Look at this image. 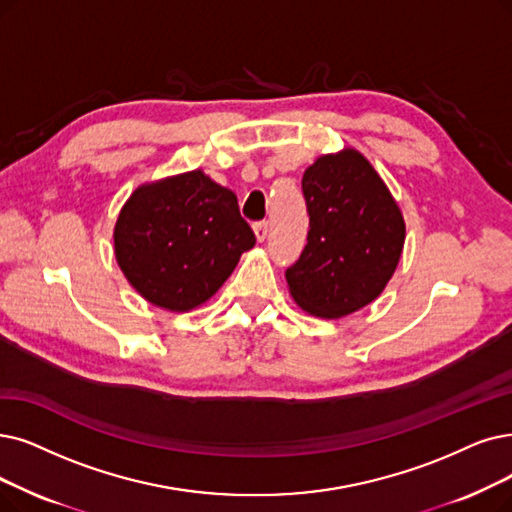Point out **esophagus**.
Here are the masks:
<instances>
[{
    "mask_svg": "<svg viewBox=\"0 0 512 512\" xmlns=\"http://www.w3.org/2000/svg\"><path fill=\"white\" fill-rule=\"evenodd\" d=\"M254 233H256V239L262 243L264 239H267V235H269V222L267 220L256 222L254 224Z\"/></svg>",
    "mask_w": 512,
    "mask_h": 512,
    "instance_id": "34e87169",
    "label": "esophagus"
}]
</instances>
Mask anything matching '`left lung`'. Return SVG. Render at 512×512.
<instances>
[{"mask_svg": "<svg viewBox=\"0 0 512 512\" xmlns=\"http://www.w3.org/2000/svg\"><path fill=\"white\" fill-rule=\"evenodd\" d=\"M309 235L285 271L302 311L340 319L374 302L391 281L405 220L380 174L357 149L321 155L304 170Z\"/></svg>", "mask_w": 512, "mask_h": 512, "instance_id": "left-lung-1", "label": "left lung"}]
</instances>
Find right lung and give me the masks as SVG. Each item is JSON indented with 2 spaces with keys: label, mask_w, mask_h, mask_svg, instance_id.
I'll return each mask as SVG.
<instances>
[{
  "label": "right lung",
  "mask_w": 512,
  "mask_h": 512,
  "mask_svg": "<svg viewBox=\"0 0 512 512\" xmlns=\"http://www.w3.org/2000/svg\"><path fill=\"white\" fill-rule=\"evenodd\" d=\"M113 243L121 273L142 298L187 313L222 288L256 237L237 195L193 170L140 185L117 216Z\"/></svg>",
  "instance_id": "add662e5"
}]
</instances>
